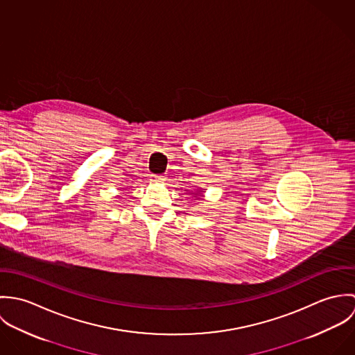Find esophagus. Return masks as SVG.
<instances>
[{"label": "esophagus", "instance_id": "esophagus-1", "mask_svg": "<svg viewBox=\"0 0 355 355\" xmlns=\"http://www.w3.org/2000/svg\"><path fill=\"white\" fill-rule=\"evenodd\" d=\"M152 182H155V183H162V182H165V178H164V176H161V175H152Z\"/></svg>", "mask_w": 355, "mask_h": 355}]
</instances>
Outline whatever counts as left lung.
<instances>
[{
  "mask_svg": "<svg viewBox=\"0 0 355 355\" xmlns=\"http://www.w3.org/2000/svg\"><path fill=\"white\" fill-rule=\"evenodd\" d=\"M196 196H197V193H196Z\"/></svg>",
  "mask_w": 355,
  "mask_h": 355,
  "instance_id": "1",
  "label": "left lung"
}]
</instances>
